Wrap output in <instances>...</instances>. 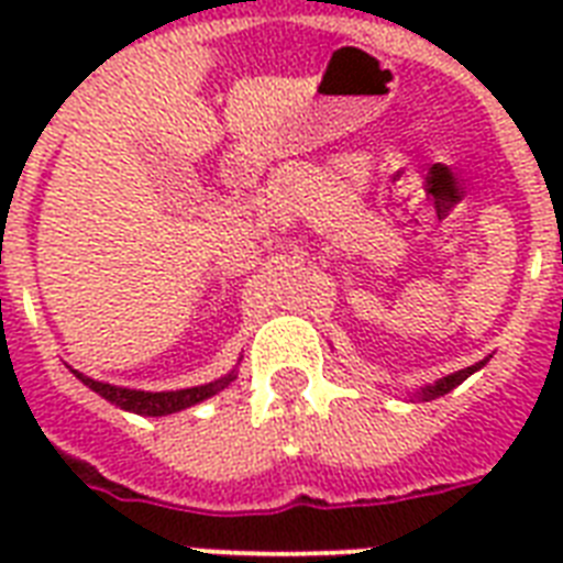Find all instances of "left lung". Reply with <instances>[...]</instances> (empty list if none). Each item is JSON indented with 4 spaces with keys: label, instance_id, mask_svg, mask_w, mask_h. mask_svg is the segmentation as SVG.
<instances>
[{
    "label": "left lung",
    "instance_id": "left-lung-1",
    "mask_svg": "<svg viewBox=\"0 0 563 563\" xmlns=\"http://www.w3.org/2000/svg\"><path fill=\"white\" fill-rule=\"evenodd\" d=\"M485 362H488V360L476 362V365H471V368L455 371V374L441 376V379H438V383H432V385H423V388H420V391H415V400H435V397H444V394L453 391L455 385H462L464 379H467V376L476 374V371H479L482 365H485Z\"/></svg>",
    "mask_w": 563,
    "mask_h": 563
}]
</instances>
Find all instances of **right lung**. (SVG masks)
I'll return each mask as SVG.
<instances>
[{
	"mask_svg": "<svg viewBox=\"0 0 563 563\" xmlns=\"http://www.w3.org/2000/svg\"><path fill=\"white\" fill-rule=\"evenodd\" d=\"M78 379H81L87 388L104 397L108 402L119 406V409L134 411V415H143V418H163V415H175L180 409H189L195 402L207 400L212 394L224 391L233 379H236V368L230 371V374L219 376V379H212V383L203 385H192V388H178V391H140V388H122V385H110V383H99V379H92V376H84L81 371H73Z\"/></svg>",
	"mask_w": 563,
	"mask_h": 563,
	"instance_id": "add662e5",
	"label": "right lung"
}]
</instances>
